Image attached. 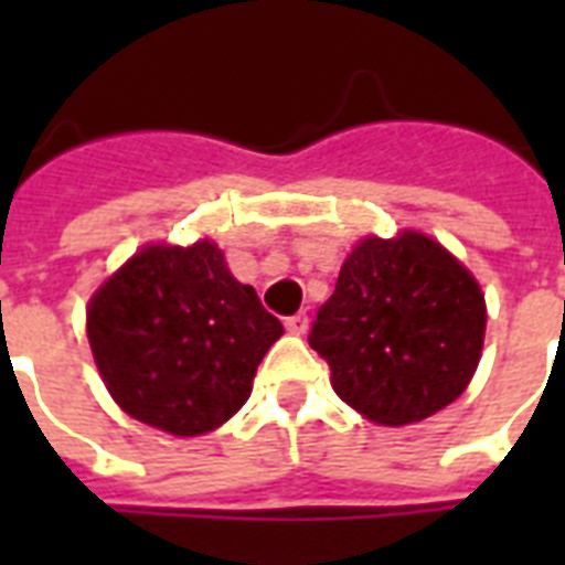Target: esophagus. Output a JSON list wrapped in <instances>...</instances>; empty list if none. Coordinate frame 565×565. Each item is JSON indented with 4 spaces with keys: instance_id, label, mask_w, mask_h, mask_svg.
Segmentation results:
<instances>
[{
    "instance_id": "obj_1",
    "label": "esophagus",
    "mask_w": 565,
    "mask_h": 565,
    "mask_svg": "<svg viewBox=\"0 0 565 565\" xmlns=\"http://www.w3.org/2000/svg\"><path fill=\"white\" fill-rule=\"evenodd\" d=\"M284 328L290 331V334H305L308 331V313H296V317L284 319Z\"/></svg>"
}]
</instances>
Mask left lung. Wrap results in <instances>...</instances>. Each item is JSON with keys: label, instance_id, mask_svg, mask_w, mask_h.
Returning <instances> with one entry per match:
<instances>
[{"label": "left lung", "instance_id": "8db88e82", "mask_svg": "<svg viewBox=\"0 0 565 565\" xmlns=\"http://www.w3.org/2000/svg\"><path fill=\"white\" fill-rule=\"evenodd\" d=\"M483 328L487 305L472 273L437 239L402 231L354 246L308 343L345 404L377 425H411L463 393Z\"/></svg>", "mask_w": 565, "mask_h": 565}]
</instances>
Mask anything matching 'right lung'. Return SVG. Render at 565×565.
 I'll use <instances>...</instances> for the list:
<instances>
[{
    "mask_svg": "<svg viewBox=\"0 0 565 565\" xmlns=\"http://www.w3.org/2000/svg\"><path fill=\"white\" fill-rule=\"evenodd\" d=\"M281 334V322L255 287L228 273L211 239L146 246L87 308V340L114 402L175 437L228 422Z\"/></svg>",
    "mask_w": 565,
    "mask_h": 565,
    "instance_id": "right-lung-1",
    "label": "right lung"
}]
</instances>
